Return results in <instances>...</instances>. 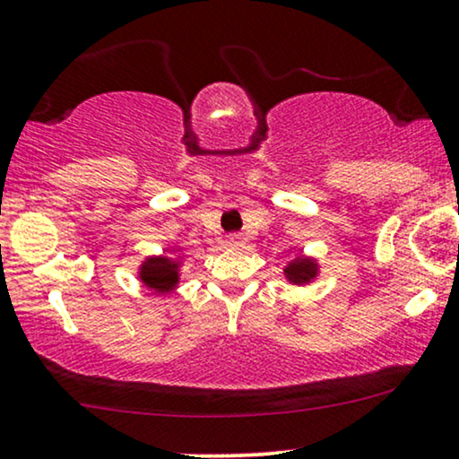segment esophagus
I'll return each instance as SVG.
<instances>
[{"instance_id": "1", "label": "esophagus", "mask_w": 459, "mask_h": 459, "mask_svg": "<svg viewBox=\"0 0 459 459\" xmlns=\"http://www.w3.org/2000/svg\"><path fill=\"white\" fill-rule=\"evenodd\" d=\"M226 246H229V247H241V246H244V239H241V235H229V237H226Z\"/></svg>"}]
</instances>
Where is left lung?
<instances>
[{"label":"left lung","instance_id":"1","mask_svg":"<svg viewBox=\"0 0 459 459\" xmlns=\"http://www.w3.org/2000/svg\"><path fill=\"white\" fill-rule=\"evenodd\" d=\"M284 278L289 280L290 284L303 286V284H310L314 280L318 278V263L314 258H307L299 254L297 258L284 267Z\"/></svg>","mask_w":459,"mask_h":459}]
</instances>
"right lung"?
I'll return each instance as SVG.
<instances>
[{
    "label": "right lung",
    "instance_id": "1",
    "mask_svg": "<svg viewBox=\"0 0 459 459\" xmlns=\"http://www.w3.org/2000/svg\"><path fill=\"white\" fill-rule=\"evenodd\" d=\"M181 263V258H170L167 254L147 256L139 267L141 282L156 292H173L179 284Z\"/></svg>",
    "mask_w": 459,
    "mask_h": 459
}]
</instances>
